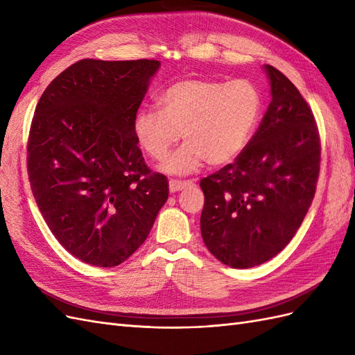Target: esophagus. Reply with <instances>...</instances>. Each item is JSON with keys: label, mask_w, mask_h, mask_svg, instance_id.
<instances>
[{"label": "esophagus", "mask_w": 355, "mask_h": 355, "mask_svg": "<svg viewBox=\"0 0 355 355\" xmlns=\"http://www.w3.org/2000/svg\"><path fill=\"white\" fill-rule=\"evenodd\" d=\"M192 185L191 180H178V179H171L168 182V188H170V192H178V191H182L184 188Z\"/></svg>", "instance_id": "esophagus-1"}]
</instances>
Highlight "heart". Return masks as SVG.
<instances>
[{
    "label": "heart",
    "instance_id": "b5f03b06",
    "mask_svg": "<svg viewBox=\"0 0 355 355\" xmlns=\"http://www.w3.org/2000/svg\"><path fill=\"white\" fill-rule=\"evenodd\" d=\"M158 110L144 106L133 118V135L142 151L155 161L164 159L180 137L185 139L161 170L187 175L202 161L223 166L249 145L261 121L263 98L247 78L180 80L159 93Z\"/></svg>",
    "mask_w": 355,
    "mask_h": 355
}]
</instances>
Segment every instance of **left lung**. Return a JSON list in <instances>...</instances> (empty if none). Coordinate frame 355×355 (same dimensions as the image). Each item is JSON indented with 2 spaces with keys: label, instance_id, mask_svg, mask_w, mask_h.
I'll list each match as a JSON object with an SVG mask.
<instances>
[{
  "label": "left lung",
  "instance_id": "8db88e82",
  "mask_svg": "<svg viewBox=\"0 0 355 355\" xmlns=\"http://www.w3.org/2000/svg\"><path fill=\"white\" fill-rule=\"evenodd\" d=\"M271 103L232 164L204 178L200 227L209 252L231 268L272 259L295 237L315 194L320 136L302 94L263 65Z\"/></svg>",
  "mask_w": 355,
  "mask_h": 355
}]
</instances>
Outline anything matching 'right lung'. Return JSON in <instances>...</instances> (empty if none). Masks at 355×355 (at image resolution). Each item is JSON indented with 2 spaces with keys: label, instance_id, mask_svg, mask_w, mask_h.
<instances>
[{
  "label": "right lung",
  "instance_id": "1",
  "mask_svg": "<svg viewBox=\"0 0 355 355\" xmlns=\"http://www.w3.org/2000/svg\"><path fill=\"white\" fill-rule=\"evenodd\" d=\"M158 60L84 59L42 93L28 141V173L38 209L77 259L111 268L146 240L168 198L151 173L133 118Z\"/></svg>",
  "mask_w": 355,
  "mask_h": 355
}]
</instances>
